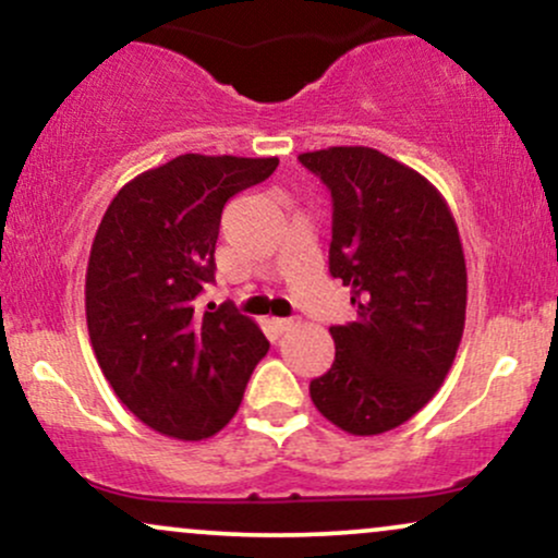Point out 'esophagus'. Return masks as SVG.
<instances>
[{
    "label": "esophagus",
    "instance_id": "esophagus-1",
    "mask_svg": "<svg viewBox=\"0 0 558 558\" xmlns=\"http://www.w3.org/2000/svg\"><path fill=\"white\" fill-rule=\"evenodd\" d=\"M293 325H296V319H291V317H278V319H275V328H278L280 332L291 330Z\"/></svg>",
    "mask_w": 558,
    "mask_h": 558
}]
</instances>
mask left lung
Here are the masks:
<instances>
[{
  "label": "left lung",
  "instance_id": "1",
  "mask_svg": "<svg viewBox=\"0 0 558 558\" xmlns=\"http://www.w3.org/2000/svg\"><path fill=\"white\" fill-rule=\"evenodd\" d=\"M332 196L330 275L356 323L332 325L336 362L310 383L325 420L351 435L393 430L444 386L464 332L466 265L440 191L369 146L299 155Z\"/></svg>",
  "mask_w": 558,
  "mask_h": 558
}]
</instances>
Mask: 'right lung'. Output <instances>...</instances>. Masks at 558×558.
I'll return each instance as SVG.
<instances>
[{"mask_svg":"<svg viewBox=\"0 0 558 558\" xmlns=\"http://www.w3.org/2000/svg\"><path fill=\"white\" fill-rule=\"evenodd\" d=\"M275 168L278 157L181 155L125 183L94 235L86 323L96 362L118 399L168 438L222 430L270 349L233 304L209 313L196 299L215 280L222 207Z\"/></svg>","mask_w":558,"mask_h":558,"instance_id":"add662e5","label":"right lung"}]
</instances>
